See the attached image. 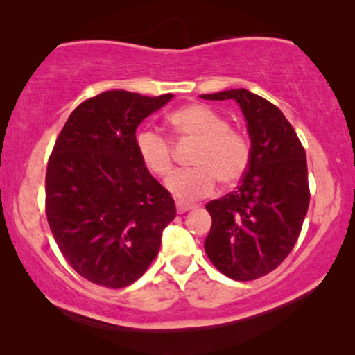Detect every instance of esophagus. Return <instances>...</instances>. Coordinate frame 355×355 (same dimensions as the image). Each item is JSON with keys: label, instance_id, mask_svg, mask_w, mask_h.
Masks as SVG:
<instances>
[{"label": "esophagus", "instance_id": "esophagus-1", "mask_svg": "<svg viewBox=\"0 0 355 355\" xmlns=\"http://www.w3.org/2000/svg\"><path fill=\"white\" fill-rule=\"evenodd\" d=\"M176 208H178V213H186V211H191V210H193V205H191V203H186V202H181V200H178L176 202Z\"/></svg>", "mask_w": 355, "mask_h": 355}]
</instances>
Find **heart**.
Listing matches in <instances>:
<instances>
[{"label":"heart","instance_id":"obj_1","mask_svg":"<svg viewBox=\"0 0 355 355\" xmlns=\"http://www.w3.org/2000/svg\"><path fill=\"white\" fill-rule=\"evenodd\" d=\"M168 124L178 140H192L193 168L176 174L168 189L182 200H197L215 192L218 181L231 187L244 178L250 164L252 150L247 137L230 128L225 116L208 105L192 103L169 114ZM135 150L140 162L157 178L166 179L174 171L171 142L153 129L135 135Z\"/></svg>","mask_w":355,"mask_h":355}]
</instances>
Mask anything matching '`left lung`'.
Segmentation results:
<instances>
[{
    "mask_svg": "<svg viewBox=\"0 0 355 355\" xmlns=\"http://www.w3.org/2000/svg\"><path fill=\"white\" fill-rule=\"evenodd\" d=\"M236 100L247 121L252 158L239 187L205 208L208 259L223 275L252 281L268 275L294 249L310 202L307 158L278 106L245 89L202 95Z\"/></svg>",
    "mask_w": 355,
    "mask_h": 355,
    "instance_id": "obj_1",
    "label": "left lung"
}]
</instances>
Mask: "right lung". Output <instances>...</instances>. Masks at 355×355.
<instances>
[{"mask_svg": "<svg viewBox=\"0 0 355 355\" xmlns=\"http://www.w3.org/2000/svg\"><path fill=\"white\" fill-rule=\"evenodd\" d=\"M173 94L108 90L72 111L48 159L45 211L67 263L110 289L132 284L176 216L166 189L140 162L135 129Z\"/></svg>", "mask_w": 355, "mask_h": 355, "instance_id": "1", "label": "right lung"}]
</instances>
